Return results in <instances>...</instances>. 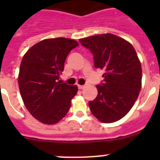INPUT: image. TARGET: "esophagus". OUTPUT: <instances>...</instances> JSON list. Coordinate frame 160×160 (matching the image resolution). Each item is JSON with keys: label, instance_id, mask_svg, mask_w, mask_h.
<instances>
[{"label": "esophagus", "instance_id": "esophagus-1", "mask_svg": "<svg viewBox=\"0 0 160 160\" xmlns=\"http://www.w3.org/2000/svg\"><path fill=\"white\" fill-rule=\"evenodd\" d=\"M78 87L79 90H82V89L84 88V86H82V85H78Z\"/></svg>", "mask_w": 160, "mask_h": 160}]
</instances>
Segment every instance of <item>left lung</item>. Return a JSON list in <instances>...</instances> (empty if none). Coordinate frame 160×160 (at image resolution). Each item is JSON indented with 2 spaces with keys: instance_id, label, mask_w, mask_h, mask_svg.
Wrapping results in <instances>:
<instances>
[{
  "instance_id": "obj_1",
  "label": "left lung",
  "mask_w": 160,
  "mask_h": 160,
  "mask_svg": "<svg viewBox=\"0 0 160 160\" xmlns=\"http://www.w3.org/2000/svg\"><path fill=\"white\" fill-rule=\"evenodd\" d=\"M94 56L95 68L104 70L98 95L89 102L90 111L104 123L123 118L135 104L142 86V67L130 42L111 33L79 40Z\"/></svg>"
}]
</instances>
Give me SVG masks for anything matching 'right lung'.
<instances>
[{"mask_svg":"<svg viewBox=\"0 0 160 160\" xmlns=\"http://www.w3.org/2000/svg\"><path fill=\"white\" fill-rule=\"evenodd\" d=\"M78 46L65 38L45 39L24 55L18 75V86L25 107L45 124L58 122L67 114L77 86L59 80L67 55Z\"/></svg>","mask_w":160,"mask_h":160,"instance_id":"1","label":"right lung"}]
</instances>
